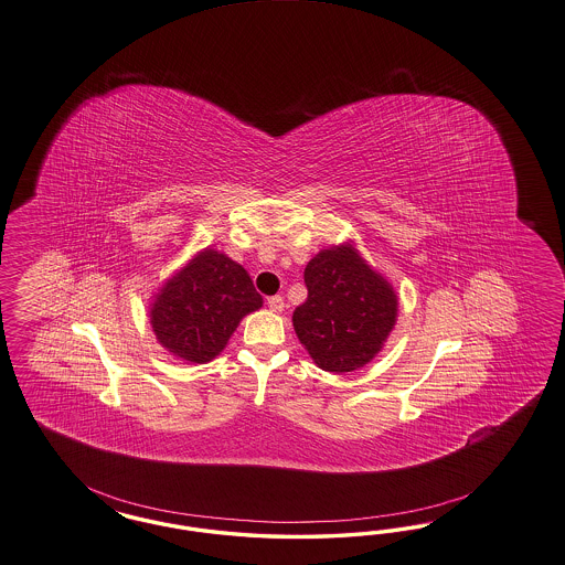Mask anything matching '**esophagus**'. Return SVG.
I'll return each mask as SVG.
<instances>
[{"instance_id":"obj_1","label":"esophagus","mask_w":565,"mask_h":565,"mask_svg":"<svg viewBox=\"0 0 565 565\" xmlns=\"http://www.w3.org/2000/svg\"><path fill=\"white\" fill-rule=\"evenodd\" d=\"M267 305H269V309L275 312L284 311V296H269L267 298Z\"/></svg>"}]
</instances>
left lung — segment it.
<instances>
[{"instance_id":"1","label":"left lung","mask_w":565,"mask_h":565,"mask_svg":"<svg viewBox=\"0 0 565 565\" xmlns=\"http://www.w3.org/2000/svg\"><path fill=\"white\" fill-rule=\"evenodd\" d=\"M309 296L294 311V330L326 371L363 367L396 321V296L351 246L323 250L305 269Z\"/></svg>"}]
</instances>
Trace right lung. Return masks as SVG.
Returning a JSON list of instances; mask_svg holds the SVG:
<instances>
[{
	"label": "right lung",
	"mask_w": 565,
	"mask_h": 565,
	"mask_svg": "<svg viewBox=\"0 0 565 565\" xmlns=\"http://www.w3.org/2000/svg\"><path fill=\"white\" fill-rule=\"evenodd\" d=\"M260 305L263 298L242 265L204 250L169 279L150 317L164 349L192 363H209L225 349L239 319Z\"/></svg>",
	"instance_id": "obj_1"
}]
</instances>
